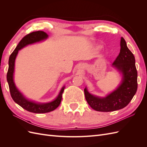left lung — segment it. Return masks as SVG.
I'll return each instance as SVG.
<instances>
[{
  "instance_id": "1",
  "label": "left lung",
  "mask_w": 147,
  "mask_h": 147,
  "mask_svg": "<svg viewBox=\"0 0 147 147\" xmlns=\"http://www.w3.org/2000/svg\"><path fill=\"white\" fill-rule=\"evenodd\" d=\"M120 52L112 64L123 75L122 83L116 90L105 97H96L89 93L86 88L84 92L85 98L91 107L99 112H113L127 106L137 90V71L135 57L127 47L123 37L120 42Z\"/></svg>"
}]
</instances>
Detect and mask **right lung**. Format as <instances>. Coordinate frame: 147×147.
Here are the masks:
<instances>
[{
  "label": "right lung",
  "mask_w": 147,
  "mask_h": 147,
  "mask_svg": "<svg viewBox=\"0 0 147 147\" xmlns=\"http://www.w3.org/2000/svg\"><path fill=\"white\" fill-rule=\"evenodd\" d=\"M48 37V35L43 31L38 30L28 34L21 40V41L17 45L15 50L13 51L9 57L8 61V69L7 74V79L9 86L10 94L16 104L20 105L22 108L26 110L28 112L35 113H44L51 112L58 107L61 104L64 92V87L62 88L57 98L51 102L46 104H38L34 102H31L22 95L21 93L18 90L13 82V72H14L15 61L18 53V51L29 44L37 42L43 40Z\"/></svg>",
  "instance_id": "obj_1"
}]
</instances>
